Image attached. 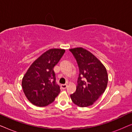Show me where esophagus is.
<instances>
[{
  "label": "esophagus",
  "instance_id": "1",
  "mask_svg": "<svg viewBox=\"0 0 132 132\" xmlns=\"http://www.w3.org/2000/svg\"><path fill=\"white\" fill-rule=\"evenodd\" d=\"M61 88H62V89H66L67 87V84L62 85H61Z\"/></svg>",
  "mask_w": 132,
  "mask_h": 132
}]
</instances>
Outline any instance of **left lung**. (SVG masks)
Wrapping results in <instances>:
<instances>
[{"label":"left lung","mask_w":132,"mask_h":132,"mask_svg":"<svg viewBox=\"0 0 132 132\" xmlns=\"http://www.w3.org/2000/svg\"><path fill=\"white\" fill-rule=\"evenodd\" d=\"M70 51L79 68L76 90L70 97L77 106L87 107L94 104L105 91L108 82L107 71L101 61L87 50L77 47Z\"/></svg>","instance_id":"left-lung-1"}]
</instances>
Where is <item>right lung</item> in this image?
Listing matches in <instances>:
<instances>
[{"mask_svg": "<svg viewBox=\"0 0 132 132\" xmlns=\"http://www.w3.org/2000/svg\"><path fill=\"white\" fill-rule=\"evenodd\" d=\"M65 50L51 48L36 59L22 79L23 90L28 100L34 105L43 107L52 103L60 93L56 84L53 68Z\"/></svg>", "mask_w": 132, "mask_h": 132, "instance_id": "right-lung-1", "label": "right lung"}]
</instances>
